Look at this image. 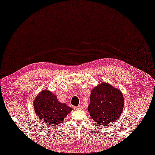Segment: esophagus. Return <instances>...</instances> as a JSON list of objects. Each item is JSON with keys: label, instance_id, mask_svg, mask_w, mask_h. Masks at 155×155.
<instances>
[{"label": "esophagus", "instance_id": "obj_1", "mask_svg": "<svg viewBox=\"0 0 155 155\" xmlns=\"http://www.w3.org/2000/svg\"><path fill=\"white\" fill-rule=\"evenodd\" d=\"M75 109H76V110H82L83 109V106L81 105L76 106V107H75Z\"/></svg>", "mask_w": 155, "mask_h": 155}]
</instances>
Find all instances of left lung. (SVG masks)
<instances>
[{
	"instance_id": "8db88e82",
	"label": "left lung",
	"mask_w": 155,
	"mask_h": 155,
	"mask_svg": "<svg viewBox=\"0 0 155 155\" xmlns=\"http://www.w3.org/2000/svg\"><path fill=\"white\" fill-rule=\"evenodd\" d=\"M90 101L88 112L94 121L101 126L116 121L124 108L122 93L107 83L99 84L91 91Z\"/></svg>"
}]
</instances>
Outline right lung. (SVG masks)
I'll use <instances>...</instances> for the list:
<instances>
[{
  "label": "right lung",
  "mask_w": 155,
  "mask_h": 155,
  "mask_svg": "<svg viewBox=\"0 0 155 155\" xmlns=\"http://www.w3.org/2000/svg\"><path fill=\"white\" fill-rule=\"evenodd\" d=\"M34 108L39 119L48 126H57L61 124L72 108L65 104H61L52 93L43 90L35 99Z\"/></svg>",
  "instance_id": "1"
}]
</instances>
